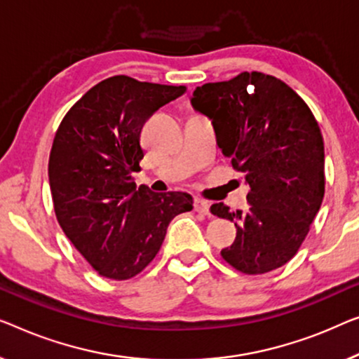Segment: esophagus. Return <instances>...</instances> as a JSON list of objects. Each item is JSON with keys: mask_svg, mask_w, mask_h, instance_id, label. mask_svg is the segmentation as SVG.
Returning <instances> with one entry per match:
<instances>
[{"mask_svg": "<svg viewBox=\"0 0 359 359\" xmlns=\"http://www.w3.org/2000/svg\"><path fill=\"white\" fill-rule=\"evenodd\" d=\"M194 208H195L196 213L210 215V203H208V201L201 200V198H195V201H194Z\"/></svg>", "mask_w": 359, "mask_h": 359, "instance_id": "esophagus-1", "label": "esophagus"}]
</instances>
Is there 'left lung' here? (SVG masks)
Instances as JSON below:
<instances>
[{
  "instance_id": "1",
  "label": "left lung",
  "mask_w": 359,
  "mask_h": 359,
  "mask_svg": "<svg viewBox=\"0 0 359 359\" xmlns=\"http://www.w3.org/2000/svg\"><path fill=\"white\" fill-rule=\"evenodd\" d=\"M191 105L211 120L221 151L250 187L247 211L211 205L237 229L221 255L245 275L280 269L299 250L324 200L319 123L290 86L259 72L200 86Z\"/></svg>"
}]
</instances>
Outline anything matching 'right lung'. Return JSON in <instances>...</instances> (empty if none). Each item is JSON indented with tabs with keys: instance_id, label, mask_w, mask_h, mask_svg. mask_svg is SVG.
<instances>
[{
	"instance_id": "obj_1",
	"label": "right lung",
	"mask_w": 359,
	"mask_h": 359,
	"mask_svg": "<svg viewBox=\"0 0 359 359\" xmlns=\"http://www.w3.org/2000/svg\"><path fill=\"white\" fill-rule=\"evenodd\" d=\"M185 86L112 76L81 97L55 133L48 180L55 215L78 252L100 276L130 280L163 245L170 221L194 208L184 191L136 189L141 128Z\"/></svg>"
}]
</instances>
